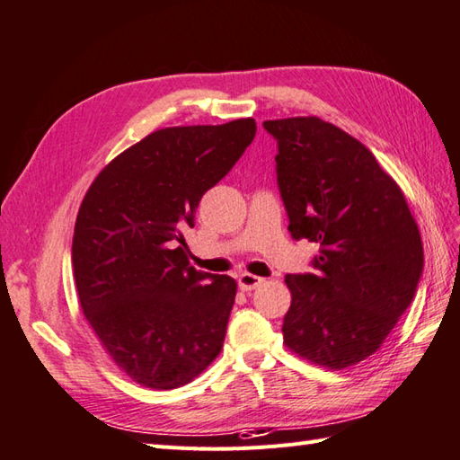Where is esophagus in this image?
<instances>
[{"label": "esophagus", "mask_w": 460, "mask_h": 460, "mask_svg": "<svg viewBox=\"0 0 460 460\" xmlns=\"http://www.w3.org/2000/svg\"><path fill=\"white\" fill-rule=\"evenodd\" d=\"M262 282H264V279H261V276H254L249 272H243L239 276V288L243 292H251V290H254V288H259Z\"/></svg>", "instance_id": "obj_1"}]
</instances>
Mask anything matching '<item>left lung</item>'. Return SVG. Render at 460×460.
<instances>
[{"label":"left lung","instance_id":"1","mask_svg":"<svg viewBox=\"0 0 460 460\" xmlns=\"http://www.w3.org/2000/svg\"><path fill=\"white\" fill-rule=\"evenodd\" d=\"M294 239L319 244L315 274H288L284 345L343 370L382 347L411 304L423 244L403 191L368 148L319 117L264 121Z\"/></svg>","mask_w":460,"mask_h":460}]
</instances>
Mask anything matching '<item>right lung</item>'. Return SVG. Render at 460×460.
<instances>
[{
  "mask_svg": "<svg viewBox=\"0 0 460 460\" xmlns=\"http://www.w3.org/2000/svg\"><path fill=\"white\" fill-rule=\"evenodd\" d=\"M254 133L252 117L158 129L117 155L82 199L72 239L82 312L145 388L184 386L223 349L237 282L190 266L181 229Z\"/></svg>",
  "mask_w": 460,
  "mask_h": 460,
  "instance_id": "right-lung-1",
  "label": "right lung"
}]
</instances>
